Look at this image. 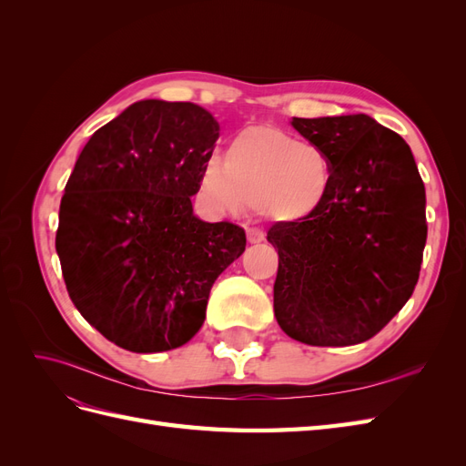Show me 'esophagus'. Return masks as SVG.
Masks as SVG:
<instances>
[{
  "label": "esophagus",
  "mask_w": 466,
  "mask_h": 466,
  "mask_svg": "<svg viewBox=\"0 0 466 466\" xmlns=\"http://www.w3.org/2000/svg\"><path fill=\"white\" fill-rule=\"evenodd\" d=\"M248 243H260L264 241V231L260 228H247Z\"/></svg>",
  "instance_id": "34e87169"
}]
</instances>
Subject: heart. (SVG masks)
Masks as SVG:
<instances>
[{"instance_id":"1","label":"heart","mask_w":466,"mask_h":466,"mask_svg":"<svg viewBox=\"0 0 466 466\" xmlns=\"http://www.w3.org/2000/svg\"><path fill=\"white\" fill-rule=\"evenodd\" d=\"M334 180L330 155L272 126L238 132L202 171L200 188L223 211L237 214L247 204L278 221L311 216L329 198Z\"/></svg>"}]
</instances>
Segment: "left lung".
I'll list each match as a JSON object with an SVG mask.
<instances>
[{"mask_svg":"<svg viewBox=\"0 0 466 466\" xmlns=\"http://www.w3.org/2000/svg\"><path fill=\"white\" fill-rule=\"evenodd\" d=\"M330 155L332 190L311 216L268 229L278 250L274 315L309 346L370 340L418 284L426 188L404 139L368 115L293 118Z\"/></svg>","mask_w":466,"mask_h":466,"instance_id":"1","label":"left lung"}]
</instances>
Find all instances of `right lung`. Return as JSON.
<instances>
[{
    "mask_svg": "<svg viewBox=\"0 0 466 466\" xmlns=\"http://www.w3.org/2000/svg\"><path fill=\"white\" fill-rule=\"evenodd\" d=\"M218 137L198 105L139 101L91 136L67 180L56 250L69 299L124 350L187 344L247 247L243 228L192 209Z\"/></svg>",
    "mask_w": 466,
    "mask_h": 466,
    "instance_id": "right-lung-1",
    "label": "right lung"
}]
</instances>
